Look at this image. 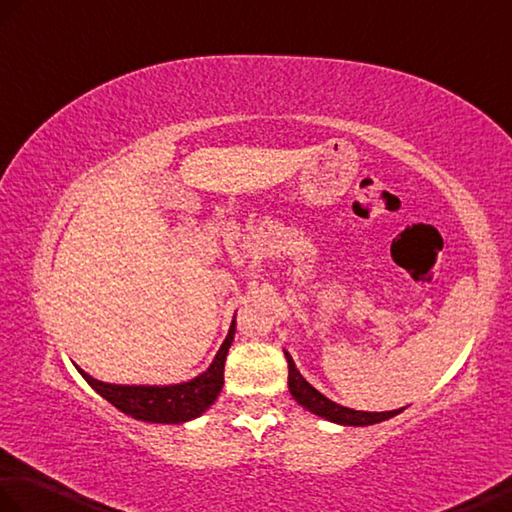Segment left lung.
<instances>
[{
    "label": "left lung",
    "mask_w": 512,
    "mask_h": 512,
    "mask_svg": "<svg viewBox=\"0 0 512 512\" xmlns=\"http://www.w3.org/2000/svg\"><path fill=\"white\" fill-rule=\"evenodd\" d=\"M285 360H288V386H290L292 397L299 401L305 410H310L331 423L364 427V425L382 423V421L395 417V414L406 410V408H399V410H390V412H362V410L344 408V406H340V403L327 399L323 392H318L310 382H307V379L299 373V368H296L290 353H285Z\"/></svg>",
    "instance_id": "1"
}]
</instances>
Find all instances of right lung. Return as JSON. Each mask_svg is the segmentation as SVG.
Returning a JSON list of instances; mask_svg holds the SVG:
<instances>
[{"label":"right lung","mask_w":512,"mask_h":512,"mask_svg":"<svg viewBox=\"0 0 512 512\" xmlns=\"http://www.w3.org/2000/svg\"><path fill=\"white\" fill-rule=\"evenodd\" d=\"M235 336V320L227 338H224L220 351L213 358L205 373L189 379L183 384L170 386H124V384H106L93 379L89 373L78 368V373L87 379V384L104 397L117 410L128 417L148 423H185L200 417L213 401L218 399L224 386V362Z\"/></svg>","instance_id":"right-lung-1"}]
</instances>
